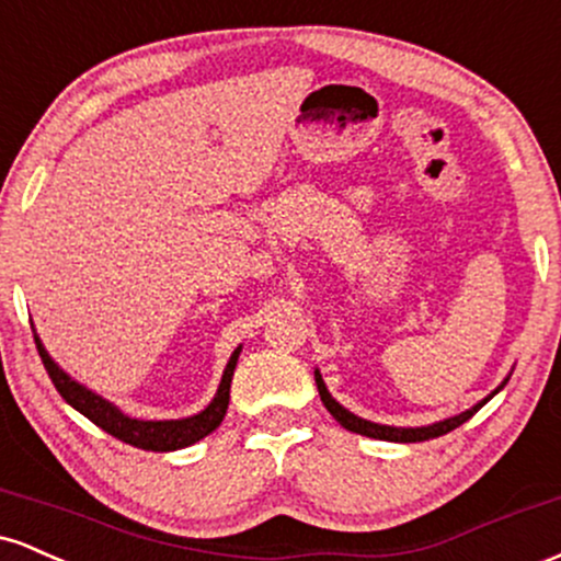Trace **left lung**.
Returning a JSON list of instances; mask_svg holds the SVG:
<instances>
[{
  "label": "left lung",
  "mask_w": 561,
  "mask_h": 561,
  "mask_svg": "<svg viewBox=\"0 0 561 561\" xmlns=\"http://www.w3.org/2000/svg\"><path fill=\"white\" fill-rule=\"evenodd\" d=\"M317 388H319V396H321V403L327 405V411L337 420L340 424H343L345 430H351V433H358V435H366V437H377V440H390V443H422V440H430V437H440L450 433V430H456L459 424H465L467 420H472L474 414L485 405L491 398L499 392L504 385H501L499 390H493L491 396L485 398V401H480L478 405H472V409L465 411V414L459 416H450V420H443V422H435L430 424V427H388V424H375V422H366L362 420V416L351 414V411L343 409L334 398L330 396V390L324 388V379H321V375L317 371Z\"/></svg>",
  "instance_id": "obj_1"
}]
</instances>
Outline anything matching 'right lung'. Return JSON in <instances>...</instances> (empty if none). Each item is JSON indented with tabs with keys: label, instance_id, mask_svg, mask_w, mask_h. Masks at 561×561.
Returning <instances> with one entry per match:
<instances>
[{
	"label": "right lung",
	"instance_id": "right-lung-1",
	"mask_svg": "<svg viewBox=\"0 0 561 561\" xmlns=\"http://www.w3.org/2000/svg\"><path fill=\"white\" fill-rule=\"evenodd\" d=\"M36 340V351L42 356L44 369H47L49 379L57 388L66 401L73 405L79 414L87 416L89 422H94L96 427L105 430L107 435L118 437V440L128 443V446L141 448V450H176V448H186L192 443L203 440L205 435H210L218 424L224 422L229 409V390H231V377H234V366L237 358H240V347L231 353L227 369H224L221 385H218L216 398L210 401V405L199 414L190 416V420H171V422H141V420H131V416L121 414L113 403L102 401L100 396H94L92 390L81 388L76 379H70L66 371L57 366L49 353L44 351L42 340Z\"/></svg>",
	"mask_w": 561,
	"mask_h": 561
}]
</instances>
